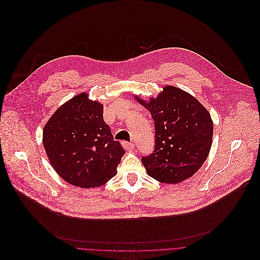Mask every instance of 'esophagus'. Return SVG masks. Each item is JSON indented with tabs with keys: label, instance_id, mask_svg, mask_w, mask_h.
<instances>
[{
	"label": "esophagus",
	"instance_id": "1",
	"mask_svg": "<svg viewBox=\"0 0 260 260\" xmlns=\"http://www.w3.org/2000/svg\"><path fill=\"white\" fill-rule=\"evenodd\" d=\"M122 145H123V147H124L126 150H131V149H133V148L135 147V145H134L133 143L127 142V141H123V142H122Z\"/></svg>",
	"mask_w": 260,
	"mask_h": 260
}]
</instances>
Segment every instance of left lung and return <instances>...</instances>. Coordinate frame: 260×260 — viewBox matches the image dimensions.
<instances>
[{
	"label": "left lung",
	"mask_w": 260,
	"mask_h": 260,
	"mask_svg": "<svg viewBox=\"0 0 260 260\" xmlns=\"http://www.w3.org/2000/svg\"><path fill=\"white\" fill-rule=\"evenodd\" d=\"M134 97L154 122V150L141 159L147 174L167 184L191 177L212 145L213 121L209 112L196 97L171 85L164 86L155 98Z\"/></svg>",
	"instance_id": "left-lung-1"
}]
</instances>
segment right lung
<instances>
[{
    "mask_svg": "<svg viewBox=\"0 0 260 260\" xmlns=\"http://www.w3.org/2000/svg\"><path fill=\"white\" fill-rule=\"evenodd\" d=\"M43 145L56 173L72 185L93 188L117 174L125 149L103 121V105L82 92L46 123Z\"/></svg>",
    "mask_w": 260,
    "mask_h": 260,
    "instance_id": "right-lung-1",
    "label": "right lung"
}]
</instances>
